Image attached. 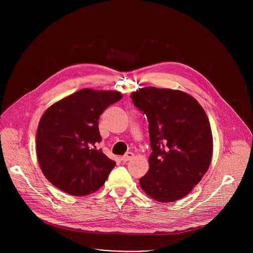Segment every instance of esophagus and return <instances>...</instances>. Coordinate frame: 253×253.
Instances as JSON below:
<instances>
[{
  "mask_svg": "<svg viewBox=\"0 0 253 253\" xmlns=\"http://www.w3.org/2000/svg\"><path fill=\"white\" fill-rule=\"evenodd\" d=\"M133 157H134V154H133L132 152H127L124 156L121 157V160H122L123 162H127V161L131 160Z\"/></svg>",
  "mask_w": 253,
  "mask_h": 253,
  "instance_id": "34e87169",
  "label": "esophagus"
}]
</instances>
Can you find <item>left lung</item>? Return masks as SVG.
Wrapping results in <instances>:
<instances>
[{
  "label": "left lung",
  "mask_w": 253,
  "mask_h": 253,
  "mask_svg": "<svg viewBox=\"0 0 253 253\" xmlns=\"http://www.w3.org/2000/svg\"><path fill=\"white\" fill-rule=\"evenodd\" d=\"M135 107L149 123V171L140 186L159 202L186 196L208 170L213 139L200 104L178 90L145 87L131 94Z\"/></svg>",
  "instance_id": "obj_1"
}]
</instances>
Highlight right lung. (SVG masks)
Instances as JSON below:
<instances>
[{
	"instance_id": "obj_1",
	"label": "right lung",
	"mask_w": 253,
	"mask_h": 253,
	"mask_svg": "<svg viewBox=\"0 0 253 253\" xmlns=\"http://www.w3.org/2000/svg\"><path fill=\"white\" fill-rule=\"evenodd\" d=\"M121 98L117 91L82 89L46 110L36 147L42 172L54 186L84 196L105 183L116 162L97 148L102 140L98 121L106 108Z\"/></svg>"
}]
</instances>
